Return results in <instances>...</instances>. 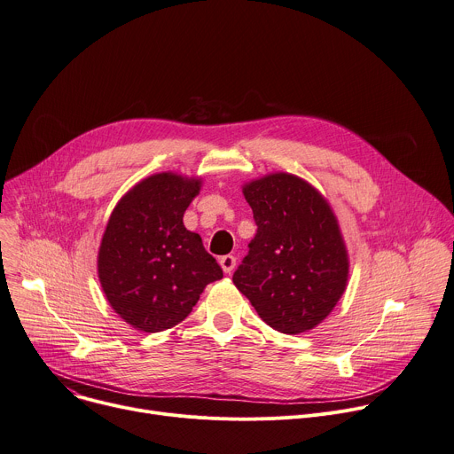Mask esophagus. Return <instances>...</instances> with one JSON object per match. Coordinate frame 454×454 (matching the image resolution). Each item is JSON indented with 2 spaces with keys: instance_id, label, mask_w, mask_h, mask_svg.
Wrapping results in <instances>:
<instances>
[{
  "instance_id": "obj_1",
  "label": "esophagus",
  "mask_w": 454,
  "mask_h": 454,
  "mask_svg": "<svg viewBox=\"0 0 454 454\" xmlns=\"http://www.w3.org/2000/svg\"><path fill=\"white\" fill-rule=\"evenodd\" d=\"M219 264L223 268L224 273H231L235 270V264H237V259L233 255H224L219 259Z\"/></svg>"
}]
</instances>
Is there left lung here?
Wrapping results in <instances>:
<instances>
[{
  "mask_svg": "<svg viewBox=\"0 0 454 454\" xmlns=\"http://www.w3.org/2000/svg\"><path fill=\"white\" fill-rule=\"evenodd\" d=\"M242 193L257 235L233 284L270 327L304 333L333 311L348 286L349 257L337 215L315 186L294 174L254 179Z\"/></svg>",
  "mask_w": 454,
  "mask_h": 454,
  "instance_id": "1",
  "label": "left lung"
}]
</instances>
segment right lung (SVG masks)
<instances>
[{
	"mask_svg": "<svg viewBox=\"0 0 454 454\" xmlns=\"http://www.w3.org/2000/svg\"><path fill=\"white\" fill-rule=\"evenodd\" d=\"M202 181L153 174L119 199L106 223L98 277L112 309L145 333L177 325L204 287L223 278L202 239L184 228V212Z\"/></svg>",
	"mask_w": 454,
	"mask_h": 454,
	"instance_id": "obj_1",
	"label": "right lung"
}]
</instances>
